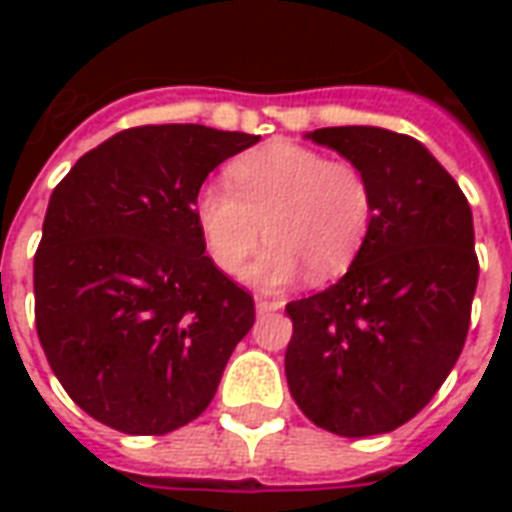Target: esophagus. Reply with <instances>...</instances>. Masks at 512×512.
Segmentation results:
<instances>
[{"mask_svg":"<svg viewBox=\"0 0 512 512\" xmlns=\"http://www.w3.org/2000/svg\"><path fill=\"white\" fill-rule=\"evenodd\" d=\"M255 307H257V312H260V315H266V312H277L279 307H282V301L266 299V296H257Z\"/></svg>","mask_w":512,"mask_h":512,"instance_id":"34e87169","label":"esophagus"}]
</instances>
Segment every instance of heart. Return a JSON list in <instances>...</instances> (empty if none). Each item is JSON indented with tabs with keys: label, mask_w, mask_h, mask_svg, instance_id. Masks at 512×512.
I'll return each instance as SVG.
<instances>
[{
	"label": "heart",
	"mask_w": 512,
	"mask_h": 512,
	"mask_svg": "<svg viewBox=\"0 0 512 512\" xmlns=\"http://www.w3.org/2000/svg\"><path fill=\"white\" fill-rule=\"evenodd\" d=\"M227 183L230 189L211 183L197 194L202 241L216 268L233 277L266 235L268 246L249 268V279L263 288L285 285L301 268L312 279L343 274L376 213L365 169L290 139L235 158Z\"/></svg>",
	"instance_id": "b5f03b06"
}]
</instances>
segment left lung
Returning <instances> with one entry per match:
<instances>
[{
  "mask_svg": "<svg viewBox=\"0 0 512 512\" xmlns=\"http://www.w3.org/2000/svg\"><path fill=\"white\" fill-rule=\"evenodd\" d=\"M310 136L365 169L376 213L348 274L285 307V376L310 422L365 439L417 417L461 356L480 274L472 208L411 136L373 126Z\"/></svg>",
  "mask_w": 512,
  "mask_h": 512,
  "instance_id": "left-lung-1",
  "label": "left lung"
}]
</instances>
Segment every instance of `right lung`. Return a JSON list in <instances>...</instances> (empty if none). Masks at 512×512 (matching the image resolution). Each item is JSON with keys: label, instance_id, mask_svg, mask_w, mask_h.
I'll list each match as a JSON object with an SVG mask.
<instances>
[{"label": "right lung", "instance_id": "right-lung-1", "mask_svg": "<svg viewBox=\"0 0 512 512\" xmlns=\"http://www.w3.org/2000/svg\"><path fill=\"white\" fill-rule=\"evenodd\" d=\"M260 139L194 123L136 126L57 183L35 252V326L76 406L164 436L213 400L255 299L205 257L197 194Z\"/></svg>", "mask_w": 512, "mask_h": 512}]
</instances>
